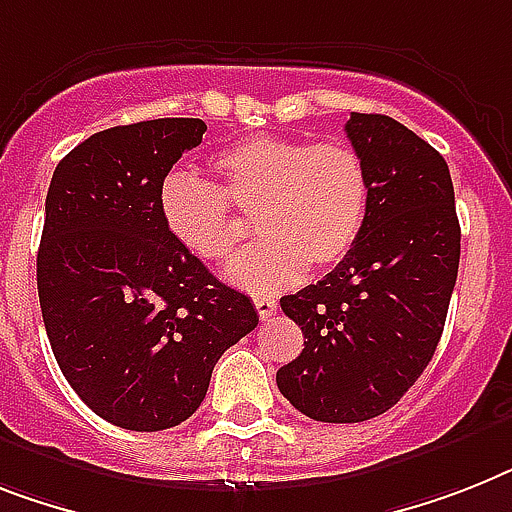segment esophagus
Here are the masks:
<instances>
[{"label":"esophagus","instance_id":"1","mask_svg":"<svg viewBox=\"0 0 512 512\" xmlns=\"http://www.w3.org/2000/svg\"><path fill=\"white\" fill-rule=\"evenodd\" d=\"M253 306H256L261 319H269V316L277 314V301H274L272 295H256V298H253Z\"/></svg>","mask_w":512,"mask_h":512}]
</instances>
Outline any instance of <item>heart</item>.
Here are the masks:
<instances>
[{"label":"heart","mask_w":512,"mask_h":512,"mask_svg":"<svg viewBox=\"0 0 512 512\" xmlns=\"http://www.w3.org/2000/svg\"><path fill=\"white\" fill-rule=\"evenodd\" d=\"M214 185L172 172L156 193L172 243L206 264L238 251L240 225L230 206L253 217L261 243L227 269L230 282L272 293L306 272H327L348 259L369 214L366 164L345 143L251 135L211 159Z\"/></svg>","instance_id":"1"}]
</instances>
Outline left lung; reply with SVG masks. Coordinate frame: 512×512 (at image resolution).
<instances>
[{
  "instance_id": "1",
  "label": "left lung",
  "mask_w": 512,
  "mask_h": 512,
  "mask_svg": "<svg viewBox=\"0 0 512 512\" xmlns=\"http://www.w3.org/2000/svg\"><path fill=\"white\" fill-rule=\"evenodd\" d=\"M366 164L371 201L348 259L280 298L303 329V353L277 387L314 421L382 416L429 366L458 280L460 225L447 162L387 114L345 125Z\"/></svg>"
}]
</instances>
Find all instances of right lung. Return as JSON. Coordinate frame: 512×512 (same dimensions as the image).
Listing matches in <instances>:
<instances>
[{"label":"right lung","instance_id":"1","mask_svg":"<svg viewBox=\"0 0 512 512\" xmlns=\"http://www.w3.org/2000/svg\"><path fill=\"white\" fill-rule=\"evenodd\" d=\"M204 133L193 117L101 130L46 193L36 280L54 358L96 416L130 432L193 416L222 353L259 324L159 217V185Z\"/></svg>","mask_w":512,"mask_h":512}]
</instances>
